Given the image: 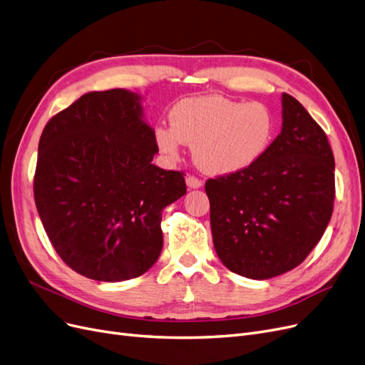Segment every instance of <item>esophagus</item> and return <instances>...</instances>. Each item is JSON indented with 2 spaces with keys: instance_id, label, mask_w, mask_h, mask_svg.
<instances>
[{
  "instance_id": "34e87169",
  "label": "esophagus",
  "mask_w": 365,
  "mask_h": 365,
  "mask_svg": "<svg viewBox=\"0 0 365 365\" xmlns=\"http://www.w3.org/2000/svg\"><path fill=\"white\" fill-rule=\"evenodd\" d=\"M186 185H187V187H194V190H195V187L202 186L203 182L200 180L198 178H195V175H187V178H186Z\"/></svg>"
}]
</instances>
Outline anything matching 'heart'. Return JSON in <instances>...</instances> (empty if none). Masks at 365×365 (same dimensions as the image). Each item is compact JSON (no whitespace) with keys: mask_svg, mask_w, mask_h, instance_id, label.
Segmentation results:
<instances>
[{"mask_svg":"<svg viewBox=\"0 0 365 365\" xmlns=\"http://www.w3.org/2000/svg\"><path fill=\"white\" fill-rule=\"evenodd\" d=\"M273 115L261 103H241L220 96L185 98L171 110V125L156 128V144L178 158L183 143L194 144L198 167L229 174L250 167L272 143Z\"/></svg>","mask_w":365,"mask_h":365,"instance_id":"obj_1","label":"heart"}]
</instances>
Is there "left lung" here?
<instances>
[{"label": "left lung", "mask_w": 365, "mask_h": 365, "mask_svg": "<svg viewBox=\"0 0 365 365\" xmlns=\"http://www.w3.org/2000/svg\"><path fill=\"white\" fill-rule=\"evenodd\" d=\"M282 132L244 170L207 179L215 252L230 272L269 279L319 244L335 200V160L323 128L289 93Z\"/></svg>", "instance_id": "1"}]
</instances>
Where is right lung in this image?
I'll return each instance as SVG.
<instances>
[{
  "instance_id": "obj_1",
  "label": "right lung",
  "mask_w": 365,
  "mask_h": 365,
  "mask_svg": "<svg viewBox=\"0 0 365 365\" xmlns=\"http://www.w3.org/2000/svg\"><path fill=\"white\" fill-rule=\"evenodd\" d=\"M125 89L89 92L46 123L33 194L61 259L100 282L135 279L162 250V209L186 194L185 173L153 165L155 132Z\"/></svg>"
}]
</instances>
